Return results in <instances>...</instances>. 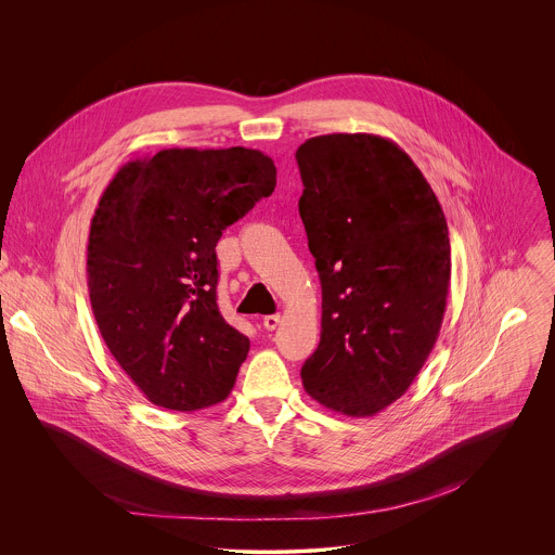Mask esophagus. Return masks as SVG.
I'll return each mask as SVG.
<instances>
[{
  "instance_id": "esophagus-1",
  "label": "esophagus",
  "mask_w": 555,
  "mask_h": 555,
  "mask_svg": "<svg viewBox=\"0 0 555 555\" xmlns=\"http://www.w3.org/2000/svg\"><path fill=\"white\" fill-rule=\"evenodd\" d=\"M282 322V317L280 314H271V317L262 318V326L267 328V331H273V328H278V324Z\"/></svg>"
}]
</instances>
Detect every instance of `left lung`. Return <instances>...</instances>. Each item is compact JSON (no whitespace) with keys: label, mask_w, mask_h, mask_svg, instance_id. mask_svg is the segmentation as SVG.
Segmentation results:
<instances>
[{"label":"left lung","mask_w":555,"mask_h":555,"mask_svg":"<svg viewBox=\"0 0 555 555\" xmlns=\"http://www.w3.org/2000/svg\"><path fill=\"white\" fill-rule=\"evenodd\" d=\"M297 164L322 286L304 387L335 412L374 416L408 391L438 339L451 286L447 218L418 166L385 137H314Z\"/></svg>","instance_id":"left-lung-1"}]
</instances>
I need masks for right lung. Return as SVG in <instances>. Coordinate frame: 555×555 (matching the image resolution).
<instances>
[{
	"label": "right lung",
	"instance_id": "obj_1",
	"mask_svg": "<svg viewBox=\"0 0 555 555\" xmlns=\"http://www.w3.org/2000/svg\"><path fill=\"white\" fill-rule=\"evenodd\" d=\"M258 150H162L124 164L100 196L87 243L98 328L152 403L192 412L224 401L249 339L218 310L216 245L275 190Z\"/></svg>",
	"mask_w": 555,
	"mask_h": 555
}]
</instances>
